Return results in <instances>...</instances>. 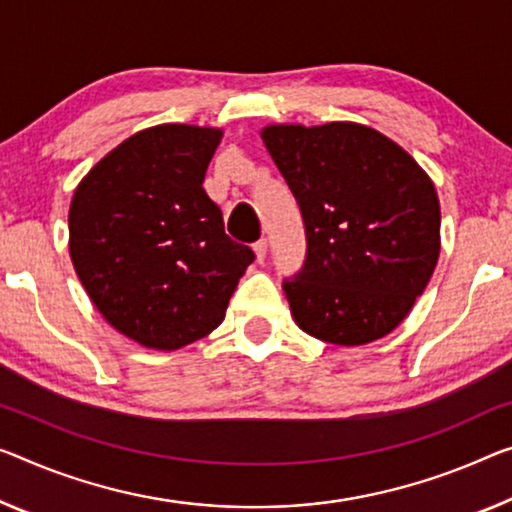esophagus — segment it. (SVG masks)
<instances>
[{
	"label": "esophagus",
	"instance_id": "34e87169",
	"mask_svg": "<svg viewBox=\"0 0 512 512\" xmlns=\"http://www.w3.org/2000/svg\"><path fill=\"white\" fill-rule=\"evenodd\" d=\"M254 254H256V261L258 263L265 261V254H267V240L265 238L254 242Z\"/></svg>",
	"mask_w": 512,
	"mask_h": 512
}]
</instances>
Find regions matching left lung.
<instances>
[{"label": "left lung", "mask_w": 512, "mask_h": 512, "mask_svg": "<svg viewBox=\"0 0 512 512\" xmlns=\"http://www.w3.org/2000/svg\"><path fill=\"white\" fill-rule=\"evenodd\" d=\"M261 137L306 229L304 270L283 281L297 327L334 345L387 336L426 290L442 247L430 176L361 123H272Z\"/></svg>", "instance_id": "1"}]
</instances>
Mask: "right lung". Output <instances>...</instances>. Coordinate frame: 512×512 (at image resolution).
<instances>
[{"label": "right lung", "instance_id": "1", "mask_svg": "<svg viewBox=\"0 0 512 512\" xmlns=\"http://www.w3.org/2000/svg\"><path fill=\"white\" fill-rule=\"evenodd\" d=\"M224 132L162 123L121 141L68 210V249L109 325L151 350H178L226 316L254 251L224 233L203 190Z\"/></svg>", "mask_w": 512, "mask_h": 512}]
</instances>
